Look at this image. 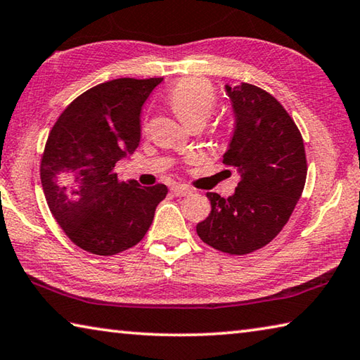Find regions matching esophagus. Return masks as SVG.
I'll return each mask as SVG.
<instances>
[{"label":"esophagus","mask_w":360,"mask_h":360,"mask_svg":"<svg viewBox=\"0 0 360 360\" xmlns=\"http://www.w3.org/2000/svg\"><path fill=\"white\" fill-rule=\"evenodd\" d=\"M172 192L176 195V197H187V195H191L193 191L192 188H188L186 186H173L172 187Z\"/></svg>","instance_id":"obj_1"}]
</instances>
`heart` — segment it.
Masks as SVG:
<instances>
[{"mask_svg": "<svg viewBox=\"0 0 360 360\" xmlns=\"http://www.w3.org/2000/svg\"><path fill=\"white\" fill-rule=\"evenodd\" d=\"M216 90L203 77H184L168 92V103L188 127H202L216 106Z\"/></svg>", "mask_w": 360, "mask_h": 360, "instance_id": "b5f03b06", "label": "heart"}]
</instances>
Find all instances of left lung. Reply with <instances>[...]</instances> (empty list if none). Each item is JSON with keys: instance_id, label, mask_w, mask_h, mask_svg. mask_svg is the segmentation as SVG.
Listing matches in <instances>:
<instances>
[{"instance_id": "1", "label": "left lung", "mask_w": 360, "mask_h": 360, "mask_svg": "<svg viewBox=\"0 0 360 360\" xmlns=\"http://www.w3.org/2000/svg\"><path fill=\"white\" fill-rule=\"evenodd\" d=\"M225 90L235 130L222 162L241 179L229 198L206 193L211 212L197 233L217 251L243 255L268 245L288 224L308 167L300 130L275 96L246 82Z\"/></svg>"}]
</instances>
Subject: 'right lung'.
<instances>
[{
	"label": "right lung",
	"instance_id": "1",
	"mask_svg": "<svg viewBox=\"0 0 360 360\" xmlns=\"http://www.w3.org/2000/svg\"><path fill=\"white\" fill-rule=\"evenodd\" d=\"M163 77H122L95 85L60 114L41 158V184L52 216L84 251L114 255L138 245L154 221L165 184L124 182L119 160L141 138L139 114Z\"/></svg>",
	"mask_w": 360,
	"mask_h": 360
}]
</instances>
